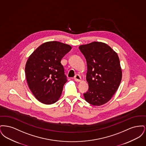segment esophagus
Returning <instances> with one entry per match:
<instances>
[{"label":"esophagus","instance_id":"34e87169","mask_svg":"<svg viewBox=\"0 0 146 146\" xmlns=\"http://www.w3.org/2000/svg\"><path fill=\"white\" fill-rule=\"evenodd\" d=\"M74 79L75 81H76L77 82H80L82 81L81 76H80L79 75H78V74H76L74 78Z\"/></svg>","mask_w":146,"mask_h":146}]
</instances>
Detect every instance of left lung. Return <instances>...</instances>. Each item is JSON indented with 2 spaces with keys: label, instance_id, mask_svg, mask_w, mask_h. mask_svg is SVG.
<instances>
[{
  "label": "left lung",
  "instance_id": "left-lung-1",
  "mask_svg": "<svg viewBox=\"0 0 146 146\" xmlns=\"http://www.w3.org/2000/svg\"><path fill=\"white\" fill-rule=\"evenodd\" d=\"M79 48L88 67L86 79L89 88L84 94V98L93 106L105 104L116 92L121 80L122 70L118 54L102 42H92Z\"/></svg>",
  "mask_w": 146,
  "mask_h": 146
}]
</instances>
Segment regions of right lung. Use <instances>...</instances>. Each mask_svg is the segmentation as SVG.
Listing matches in <instances>:
<instances>
[{
  "label": "right lung",
  "mask_w": 146,
  "mask_h": 146,
  "mask_svg": "<svg viewBox=\"0 0 146 146\" xmlns=\"http://www.w3.org/2000/svg\"><path fill=\"white\" fill-rule=\"evenodd\" d=\"M71 49L70 45L61 42H45L29 56L25 66L27 82L42 104H53L61 97L67 82L61 61Z\"/></svg>",
  "instance_id": "right-lung-1"
}]
</instances>
